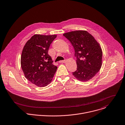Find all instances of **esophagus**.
<instances>
[{"instance_id": "1", "label": "esophagus", "mask_w": 125, "mask_h": 125, "mask_svg": "<svg viewBox=\"0 0 125 125\" xmlns=\"http://www.w3.org/2000/svg\"><path fill=\"white\" fill-rule=\"evenodd\" d=\"M66 60H62V61H60L59 62L60 63H66Z\"/></svg>"}]
</instances>
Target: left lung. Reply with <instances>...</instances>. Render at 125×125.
I'll list each match as a JSON object with an SVG mask.
<instances>
[{"mask_svg":"<svg viewBox=\"0 0 125 125\" xmlns=\"http://www.w3.org/2000/svg\"><path fill=\"white\" fill-rule=\"evenodd\" d=\"M73 47L77 70L73 75L78 80L87 81L100 71L103 52L100 44L85 30H76L63 34Z\"/></svg>","mask_w":125,"mask_h":125,"instance_id":"left-lung-1","label":"left lung"}]
</instances>
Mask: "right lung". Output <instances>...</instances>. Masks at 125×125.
I'll return each instance as SVG.
<instances>
[{
  "instance_id": "obj_1",
  "label": "right lung",
  "mask_w": 125,
  "mask_h": 125,
  "mask_svg": "<svg viewBox=\"0 0 125 125\" xmlns=\"http://www.w3.org/2000/svg\"><path fill=\"white\" fill-rule=\"evenodd\" d=\"M56 37L35 34L27 41L22 50L21 64L24 75L37 86H47L56 73L57 67L52 64L48 51Z\"/></svg>"
}]
</instances>
